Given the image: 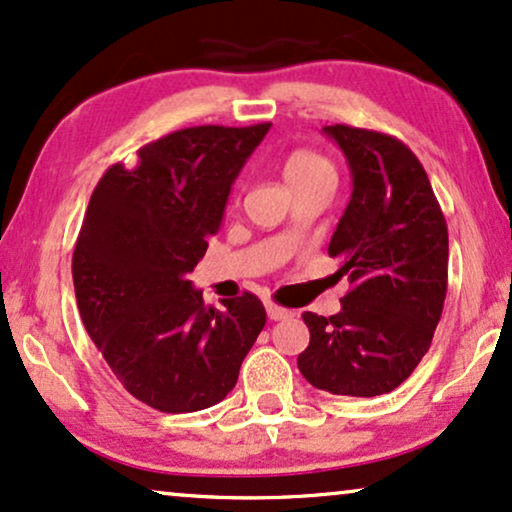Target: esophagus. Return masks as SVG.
<instances>
[{
    "instance_id": "obj_1",
    "label": "esophagus",
    "mask_w": 512,
    "mask_h": 512,
    "mask_svg": "<svg viewBox=\"0 0 512 512\" xmlns=\"http://www.w3.org/2000/svg\"><path fill=\"white\" fill-rule=\"evenodd\" d=\"M290 314H293V312H290V309H286V307H278V304H274V302H267V316H269L271 321L288 319Z\"/></svg>"
}]
</instances>
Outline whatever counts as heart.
Returning <instances> with one entry per match:
<instances>
[{"label": "heart", "instance_id": "heart-1", "mask_svg": "<svg viewBox=\"0 0 512 512\" xmlns=\"http://www.w3.org/2000/svg\"><path fill=\"white\" fill-rule=\"evenodd\" d=\"M283 179L293 191L300 186L316 184V181H335V167L312 148H295L283 160Z\"/></svg>", "mask_w": 512, "mask_h": 512}]
</instances>
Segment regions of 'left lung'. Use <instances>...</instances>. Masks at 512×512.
<instances>
[{
	"mask_svg": "<svg viewBox=\"0 0 512 512\" xmlns=\"http://www.w3.org/2000/svg\"><path fill=\"white\" fill-rule=\"evenodd\" d=\"M323 132L352 172V198L328 245L352 288L338 314H302L309 347L297 368L319 390L378 397L404 383L430 349L446 297L449 231L409 146L349 125Z\"/></svg>",
	"mask_w": 512,
	"mask_h": 512,
	"instance_id": "obj_1",
	"label": "left lung"
}]
</instances>
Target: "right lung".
Listing matches in <instances>:
<instances>
[{
    "mask_svg": "<svg viewBox=\"0 0 512 512\" xmlns=\"http://www.w3.org/2000/svg\"><path fill=\"white\" fill-rule=\"evenodd\" d=\"M269 127L177 129L139 148L132 170L108 167L89 200L73 252L77 309L115 378L151 409L222 401L267 323L252 293L208 307L186 274Z\"/></svg>",
    "mask_w": 512,
    "mask_h": 512,
    "instance_id": "obj_1",
    "label": "right lung"
}]
</instances>
